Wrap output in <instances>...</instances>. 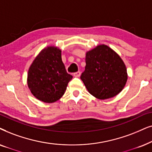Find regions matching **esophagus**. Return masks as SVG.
<instances>
[{
	"label": "esophagus",
	"mask_w": 152,
	"mask_h": 152,
	"mask_svg": "<svg viewBox=\"0 0 152 152\" xmlns=\"http://www.w3.org/2000/svg\"><path fill=\"white\" fill-rule=\"evenodd\" d=\"M80 74H81L80 72H75V73H74V77H80Z\"/></svg>",
	"instance_id": "esophagus-1"
}]
</instances>
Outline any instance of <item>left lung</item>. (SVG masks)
Listing matches in <instances>:
<instances>
[{"mask_svg":"<svg viewBox=\"0 0 152 152\" xmlns=\"http://www.w3.org/2000/svg\"><path fill=\"white\" fill-rule=\"evenodd\" d=\"M86 69L80 78L92 96L101 100L116 96L128 79L126 65L115 50L100 44L86 52Z\"/></svg>","mask_w":152,"mask_h":152,"instance_id":"obj_1","label":"left lung"}]
</instances>
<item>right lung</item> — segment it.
Segmentation results:
<instances>
[{
    "label": "right lung",
    "instance_id": "right-lung-1",
    "mask_svg": "<svg viewBox=\"0 0 152 152\" xmlns=\"http://www.w3.org/2000/svg\"><path fill=\"white\" fill-rule=\"evenodd\" d=\"M72 78L62 61L61 50L50 46L43 48L30 66L27 83L36 99L50 104L63 96Z\"/></svg>",
    "mask_w": 152,
    "mask_h": 152
}]
</instances>
